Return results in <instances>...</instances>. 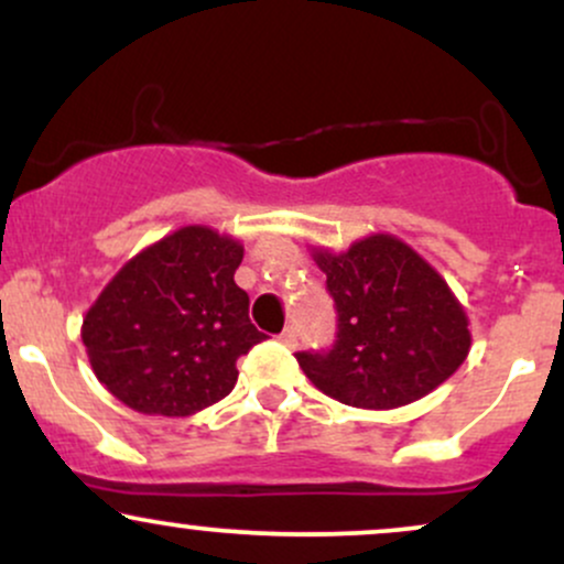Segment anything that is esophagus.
Segmentation results:
<instances>
[{"mask_svg":"<svg viewBox=\"0 0 564 564\" xmlns=\"http://www.w3.org/2000/svg\"><path fill=\"white\" fill-rule=\"evenodd\" d=\"M278 339H281L286 347H296V332H294V328H283V334L278 336Z\"/></svg>","mask_w":564,"mask_h":564,"instance_id":"obj_1","label":"esophagus"}]
</instances>
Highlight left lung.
I'll return each instance as SVG.
<instances>
[{
	"label": "left lung",
	"mask_w": 564,
	"mask_h": 564,
	"mask_svg": "<svg viewBox=\"0 0 564 564\" xmlns=\"http://www.w3.org/2000/svg\"><path fill=\"white\" fill-rule=\"evenodd\" d=\"M334 296L336 341L296 352L304 377L328 398L390 411L437 390L467 360L469 318L445 278L419 251L373 232L347 251L313 249Z\"/></svg>",
	"instance_id": "8db88e82"
}]
</instances>
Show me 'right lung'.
Instances as JSON below:
<instances>
[{
    "instance_id": "add662e5",
    "label": "right lung",
    "mask_w": 564,
    "mask_h": 564,
    "mask_svg": "<svg viewBox=\"0 0 564 564\" xmlns=\"http://www.w3.org/2000/svg\"><path fill=\"white\" fill-rule=\"evenodd\" d=\"M243 246L185 225L145 246L100 291L82 323L97 381L148 416H191L228 398L236 360L264 339L232 281Z\"/></svg>"
}]
</instances>
